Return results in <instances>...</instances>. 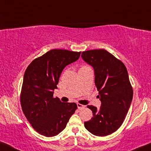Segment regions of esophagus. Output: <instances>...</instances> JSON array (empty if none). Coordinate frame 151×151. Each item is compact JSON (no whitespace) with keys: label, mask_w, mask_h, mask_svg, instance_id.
<instances>
[{"label":"esophagus","mask_w":151,"mask_h":151,"mask_svg":"<svg viewBox=\"0 0 151 151\" xmlns=\"http://www.w3.org/2000/svg\"><path fill=\"white\" fill-rule=\"evenodd\" d=\"M77 108H78V109H79V110H81V109L84 108L85 106H84V105L80 104V103H77Z\"/></svg>","instance_id":"esophagus-1"}]
</instances>
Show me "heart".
I'll return each mask as SVG.
<instances>
[{
	"instance_id": "heart-1",
	"label": "heart",
	"mask_w": 151,
	"mask_h": 151,
	"mask_svg": "<svg viewBox=\"0 0 151 151\" xmlns=\"http://www.w3.org/2000/svg\"><path fill=\"white\" fill-rule=\"evenodd\" d=\"M89 68V67L87 66V65H83V66L81 67L80 70H81V69H86V68Z\"/></svg>"
}]
</instances>
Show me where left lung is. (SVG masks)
<instances>
[{"label": "left lung", "instance_id": "obj_1", "mask_svg": "<svg viewBox=\"0 0 151 151\" xmlns=\"http://www.w3.org/2000/svg\"><path fill=\"white\" fill-rule=\"evenodd\" d=\"M81 57L94 69L95 84L101 101L99 109L87 105L93 116L85 122L84 127L93 135L105 137L120 127L132 103L133 88L127 70L122 62L104 49L83 51Z\"/></svg>", "mask_w": 151, "mask_h": 151}]
</instances>
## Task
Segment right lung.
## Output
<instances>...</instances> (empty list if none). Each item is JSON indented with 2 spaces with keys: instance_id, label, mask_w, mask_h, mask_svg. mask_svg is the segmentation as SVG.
<instances>
[{
  "instance_id": "right-lung-1",
  "label": "right lung",
  "mask_w": 151,
  "mask_h": 151,
  "mask_svg": "<svg viewBox=\"0 0 151 151\" xmlns=\"http://www.w3.org/2000/svg\"><path fill=\"white\" fill-rule=\"evenodd\" d=\"M81 52L52 49L34 59L24 75L20 94L22 109L32 127L46 137L66 127L77 110L75 103H63L53 97L60 74L67 65L79 59Z\"/></svg>"
}]
</instances>
